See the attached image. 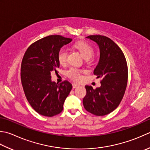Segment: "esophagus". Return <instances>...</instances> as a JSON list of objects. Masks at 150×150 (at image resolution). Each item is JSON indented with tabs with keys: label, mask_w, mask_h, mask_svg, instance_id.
I'll list each match as a JSON object with an SVG mask.
<instances>
[{
	"label": "esophagus",
	"mask_w": 150,
	"mask_h": 150,
	"mask_svg": "<svg viewBox=\"0 0 150 150\" xmlns=\"http://www.w3.org/2000/svg\"><path fill=\"white\" fill-rule=\"evenodd\" d=\"M80 85L77 84V83H73V88H76L79 87Z\"/></svg>",
	"instance_id": "obj_1"
}]
</instances>
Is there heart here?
Returning a JSON list of instances; mask_svg holds the SVG:
<instances>
[{
	"label": "heart",
	"instance_id": "heart-1",
	"mask_svg": "<svg viewBox=\"0 0 150 150\" xmlns=\"http://www.w3.org/2000/svg\"><path fill=\"white\" fill-rule=\"evenodd\" d=\"M73 47L81 52L86 61H90L92 59V57L94 53V50H93V47L88 43L84 42V41H79V42L75 43L73 45ZM67 57H68V52H67V49L62 48L59 50L57 54V58L60 64L63 65V64L66 63ZM83 72V71L82 70L72 67H70L66 71V75L67 77L73 79V80L75 81H80L83 78L82 77Z\"/></svg>",
	"mask_w": 150,
	"mask_h": 150
}]
</instances>
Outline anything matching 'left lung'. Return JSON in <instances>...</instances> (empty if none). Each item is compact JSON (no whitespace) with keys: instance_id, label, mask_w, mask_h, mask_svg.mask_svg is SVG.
Instances as JSON below:
<instances>
[{"instance_id":"8db88e82","label":"left lung","mask_w":150,"mask_h":150,"mask_svg":"<svg viewBox=\"0 0 150 150\" xmlns=\"http://www.w3.org/2000/svg\"><path fill=\"white\" fill-rule=\"evenodd\" d=\"M87 38L98 43L100 58L93 73L101 78L99 88L86 86V95L83 105L88 112L96 116H105L118 107L127 87L128 68L124 52L113 41L101 35Z\"/></svg>"}]
</instances>
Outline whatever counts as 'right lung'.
I'll list each match as a JSON object with an SVG mask.
<instances>
[{
	"label": "right lung",
	"mask_w": 150,
	"mask_h": 150,
	"mask_svg": "<svg viewBox=\"0 0 150 150\" xmlns=\"http://www.w3.org/2000/svg\"><path fill=\"white\" fill-rule=\"evenodd\" d=\"M72 39L51 35L32 43L23 56L21 80L29 104L41 115L52 117L63 110L64 101L72 89L67 81L60 84L51 81V73L60 66L57 54Z\"/></svg>",
	"instance_id": "1"
}]
</instances>
